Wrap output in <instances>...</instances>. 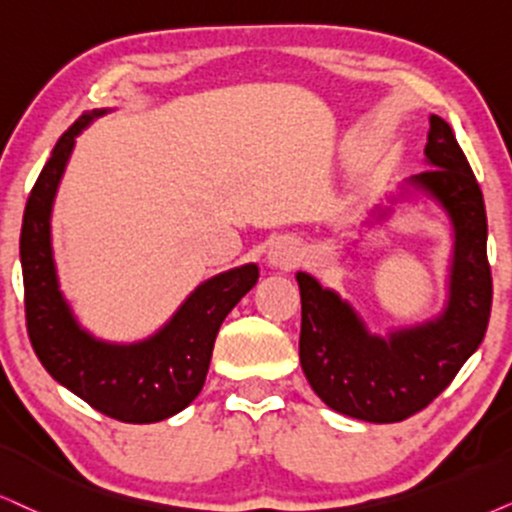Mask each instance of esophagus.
<instances>
[{
	"mask_svg": "<svg viewBox=\"0 0 512 512\" xmlns=\"http://www.w3.org/2000/svg\"><path fill=\"white\" fill-rule=\"evenodd\" d=\"M302 260V252L293 238H278L269 250V262L278 269H293Z\"/></svg>",
	"mask_w": 512,
	"mask_h": 512,
	"instance_id": "34e87169",
	"label": "esophagus"
}]
</instances>
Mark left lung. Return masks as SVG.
I'll use <instances>...</instances> for the list:
<instances>
[{"mask_svg": "<svg viewBox=\"0 0 512 512\" xmlns=\"http://www.w3.org/2000/svg\"><path fill=\"white\" fill-rule=\"evenodd\" d=\"M425 155L432 167L413 184L444 205L456 234L449 307L437 321L380 340L368 335L347 302L297 274L302 371L333 411L368 423H399L432 404L489 326L494 286L482 189L451 127L437 115H430Z\"/></svg>", "mask_w": 512, "mask_h": 512, "instance_id": "1", "label": "left lung"}]
</instances>
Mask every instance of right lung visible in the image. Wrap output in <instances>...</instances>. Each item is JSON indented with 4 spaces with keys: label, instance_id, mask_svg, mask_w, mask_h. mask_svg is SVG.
Instances as JSON below:
<instances>
[{
    "label": "right lung",
    "instance_id": "add662e5",
    "mask_svg": "<svg viewBox=\"0 0 512 512\" xmlns=\"http://www.w3.org/2000/svg\"><path fill=\"white\" fill-rule=\"evenodd\" d=\"M84 113L51 151L23 212L21 267L25 326L37 359L56 383L103 416L122 423H158L179 413L203 390L219 326L255 286V264L219 274L193 290L172 321L139 345H106L84 333L56 283L49 217L75 137L96 115Z\"/></svg>",
    "mask_w": 512,
    "mask_h": 512
}]
</instances>
